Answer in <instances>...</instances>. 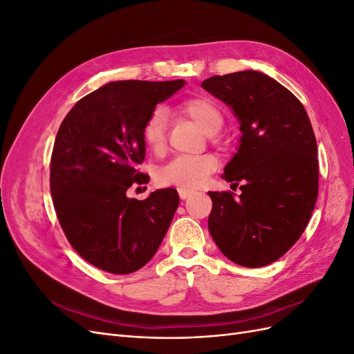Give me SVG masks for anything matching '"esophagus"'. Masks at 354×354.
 I'll return each instance as SVG.
<instances>
[{"mask_svg":"<svg viewBox=\"0 0 354 354\" xmlns=\"http://www.w3.org/2000/svg\"><path fill=\"white\" fill-rule=\"evenodd\" d=\"M194 194H195L194 189H185V187H180V189H178V196H180L181 199H187V198H190Z\"/></svg>","mask_w":354,"mask_h":354,"instance_id":"34e87169","label":"esophagus"}]
</instances>
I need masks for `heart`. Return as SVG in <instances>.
Listing matches in <instances>:
<instances>
[{
	"instance_id": "obj_1",
	"label": "heart",
	"mask_w": 354,
	"mask_h": 354,
	"mask_svg": "<svg viewBox=\"0 0 354 354\" xmlns=\"http://www.w3.org/2000/svg\"><path fill=\"white\" fill-rule=\"evenodd\" d=\"M177 111L195 121L203 131L212 134L220 130L224 116L220 106L205 95L190 97L178 104ZM168 116L164 109H155L146 120L142 136L146 147L155 155L164 153L167 146ZM218 162L212 155L199 156H177L158 171L156 181L160 186L196 187L202 185L214 171Z\"/></svg>"
}]
</instances>
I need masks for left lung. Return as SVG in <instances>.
I'll return each instance as SVG.
<instances>
[{
	"instance_id": "1",
	"label": "left lung",
	"mask_w": 354,
	"mask_h": 354,
	"mask_svg": "<svg viewBox=\"0 0 354 354\" xmlns=\"http://www.w3.org/2000/svg\"><path fill=\"white\" fill-rule=\"evenodd\" d=\"M202 87L229 104L241 122L238 153L224 180L242 194L208 192V229L229 260L270 264L299 239L319 192L317 143L308 115L282 84L257 71L214 75Z\"/></svg>"
}]
</instances>
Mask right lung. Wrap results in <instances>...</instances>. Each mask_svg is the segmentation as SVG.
<instances>
[{"instance_id":"right-lung-1","label":"right lung","mask_w":354,"mask_h":354,"mask_svg":"<svg viewBox=\"0 0 354 354\" xmlns=\"http://www.w3.org/2000/svg\"><path fill=\"white\" fill-rule=\"evenodd\" d=\"M185 85L116 81L82 97L60 124L51 153L50 190L60 226L85 261L133 273L152 259L178 207L176 189L137 201L131 186L149 183L142 130L156 104Z\"/></svg>"}]
</instances>
